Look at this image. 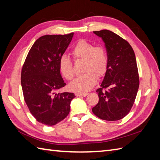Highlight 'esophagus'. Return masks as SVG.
Returning <instances> with one entry per match:
<instances>
[{
    "mask_svg": "<svg viewBox=\"0 0 160 160\" xmlns=\"http://www.w3.org/2000/svg\"><path fill=\"white\" fill-rule=\"evenodd\" d=\"M75 95H76V96H77V97H78V96H83V97H85V96H87V95H88V93H75Z\"/></svg>",
    "mask_w": 160,
    "mask_h": 160,
    "instance_id": "obj_1",
    "label": "esophagus"
}]
</instances>
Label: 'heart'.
<instances>
[{
	"mask_svg": "<svg viewBox=\"0 0 160 160\" xmlns=\"http://www.w3.org/2000/svg\"><path fill=\"white\" fill-rule=\"evenodd\" d=\"M72 54L76 60L84 62L82 67V76L73 80L69 84L71 90L76 92H85L92 89L96 84L98 77L102 78L106 74L108 67V57L103 47L95 46L86 40H78L72 49ZM60 73L67 80L74 77L73 62L67 55H62L58 60Z\"/></svg>",
	"mask_w": 160,
	"mask_h": 160,
	"instance_id": "1",
	"label": "heart"
}]
</instances>
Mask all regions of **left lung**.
I'll return each instance as SVG.
<instances>
[{
  "label": "left lung",
  "mask_w": 160,
  "mask_h": 160,
  "mask_svg": "<svg viewBox=\"0 0 160 160\" xmlns=\"http://www.w3.org/2000/svg\"><path fill=\"white\" fill-rule=\"evenodd\" d=\"M93 33L104 42L108 67L96 91L99 102L92 111L102 120H121L131 111L140 84L134 51L127 40L109 30Z\"/></svg>",
  "instance_id": "obj_1"
}]
</instances>
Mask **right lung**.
Instances as JSON below:
<instances>
[{
  "label": "right lung",
  "instance_id": "right-lung-1",
  "mask_svg": "<svg viewBox=\"0 0 160 160\" xmlns=\"http://www.w3.org/2000/svg\"><path fill=\"white\" fill-rule=\"evenodd\" d=\"M73 36V33L40 37L30 49L22 66L24 99L30 113L43 124L55 125L69 113L74 93L56 91L66 85L59 71L58 60Z\"/></svg>",
  "mask_w": 160,
  "mask_h": 160
}]
</instances>
